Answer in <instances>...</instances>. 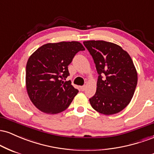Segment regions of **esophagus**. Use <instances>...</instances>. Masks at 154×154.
I'll return each mask as SVG.
<instances>
[{"label":"esophagus","mask_w":154,"mask_h":154,"mask_svg":"<svg viewBox=\"0 0 154 154\" xmlns=\"http://www.w3.org/2000/svg\"><path fill=\"white\" fill-rule=\"evenodd\" d=\"M80 89H81V91H84L85 90V85L81 86V87H80Z\"/></svg>","instance_id":"obj_1"}]
</instances>
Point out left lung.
I'll return each mask as SVG.
<instances>
[{
	"label": "left lung",
	"instance_id": "left-lung-1",
	"mask_svg": "<svg viewBox=\"0 0 154 154\" xmlns=\"http://www.w3.org/2000/svg\"><path fill=\"white\" fill-rule=\"evenodd\" d=\"M83 44L98 74L96 92L89 99L92 107L105 115L119 113L131 101L137 86V74L131 57L110 42L88 40Z\"/></svg>",
	"mask_w": 154,
	"mask_h": 154
}]
</instances>
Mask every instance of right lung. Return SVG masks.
<instances>
[{
	"mask_svg": "<svg viewBox=\"0 0 154 154\" xmlns=\"http://www.w3.org/2000/svg\"><path fill=\"white\" fill-rule=\"evenodd\" d=\"M85 48L77 41L47 43L31 55L26 66V88L31 101L46 114L66 110L78 90L66 80L68 66Z\"/></svg>",
	"mask_w": 154,
	"mask_h": 154,
	"instance_id": "obj_1",
	"label": "right lung"
}]
</instances>
